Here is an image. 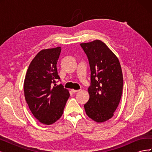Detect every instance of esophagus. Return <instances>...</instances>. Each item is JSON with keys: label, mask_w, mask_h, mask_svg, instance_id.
Segmentation results:
<instances>
[{"label": "esophagus", "mask_w": 152, "mask_h": 152, "mask_svg": "<svg viewBox=\"0 0 152 152\" xmlns=\"http://www.w3.org/2000/svg\"><path fill=\"white\" fill-rule=\"evenodd\" d=\"M80 90H75V89H72V92L73 93H77V92H79Z\"/></svg>", "instance_id": "esophagus-1"}]
</instances>
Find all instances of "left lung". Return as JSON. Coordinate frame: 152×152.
<instances>
[{"label": "left lung", "instance_id": "left-lung-1", "mask_svg": "<svg viewBox=\"0 0 152 152\" xmlns=\"http://www.w3.org/2000/svg\"><path fill=\"white\" fill-rule=\"evenodd\" d=\"M80 46L88 58L91 69L90 97L84 104L85 111L93 121L103 122L113 116L121 99V66L117 56L101 40L82 43Z\"/></svg>", "mask_w": 152, "mask_h": 152}]
</instances>
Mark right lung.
<instances>
[{"mask_svg": "<svg viewBox=\"0 0 152 152\" xmlns=\"http://www.w3.org/2000/svg\"><path fill=\"white\" fill-rule=\"evenodd\" d=\"M61 48L44 49L30 63L24 81L26 102L37 120L45 125L57 121L63 113L70 96L62 84L56 64Z\"/></svg>", "mask_w": 152, "mask_h": 152, "instance_id": "add662e5", "label": "right lung"}]
</instances>
